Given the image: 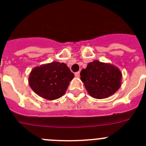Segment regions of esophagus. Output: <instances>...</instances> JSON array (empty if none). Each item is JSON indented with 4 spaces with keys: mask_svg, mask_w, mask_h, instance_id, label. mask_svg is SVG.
<instances>
[{
    "mask_svg": "<svg viewBox=\"0 0 146 146\" xmlns=\"http://www.w3.org/2000/svg\"><path fill=\"white\" fill-rule=\"evenodd\" d=\"M74 75L76 77H80V72H77L74 73Z\"/></svg>",
    "mask_w": 146,
    "mask_h": 146,
    "instance_id": "1",
    "label": "esophagus"
}]
</instances>
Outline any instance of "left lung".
Returning a JSON list of instances; mask_svg holds the SVG:
<instances>
[{
	"label": "left lung",
	"mask_w": 146,
	"mask_h": 146,
	"mask_svg": "<svg viewBox=\"0 0 146 146\" xmlns=\"http://www.w3.org/2000/svg\"><path fill=\"white\" fill-rule=\"evenodd\" d=\"M80 79L89 95L95 99H105L116 92L121 86L122 73L118 67L95 60L82 69Z\"/></svg>",
	"instance_id": "obj_1"
}]
</instances>
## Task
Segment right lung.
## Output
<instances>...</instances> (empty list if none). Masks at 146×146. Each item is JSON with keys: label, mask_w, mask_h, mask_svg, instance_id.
I'll return each mask as SVG.
<instances>
[{"label": "right lung", "mask_w": 146, "mask_h": 146, "mask_svg": "<svg viewBox=\"0 0 146 146\" xmlns=\"http://www.w3.org/2000/svg\"><path fill=\"white\" fill-rule=\"evenodd\" d=\"M74 77L66 64L53 61L33 68L28 83L37 95L47 100H55L64 96Z\"/></svg>", "instance_id": "right-lung-1"}]
</instances>
